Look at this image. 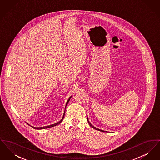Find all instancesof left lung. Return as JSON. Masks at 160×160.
Instances as JSON below:
<instances>
[{"instance_id": "8db88e82", "label": "left lung", "mask_w": 160, "mask_h": 160, "mask_svg": "<svg viewBox=\"0 0 160 160\" xmlns=\"http://www.w3.org/2000/svg\"><path fill=\"white\" fill-rule=\"evenodd\" d=\"M87 119H88V123H89V124L90 125V126L92 127L93 129H96V130H98V131H102V132H107L106 131H104V130H102V129H98V128H96V127H93L91 123H90V122L89 121V120H88V116H87Z\"/></svg>"}]
</instances>
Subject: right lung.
<instances>
[{"label":"right lung","mask_w":160,"mask_h":160,"mask_svg":"<svg viewBox=\"0 0 160 160\" xmlns=\"http://www.w3.org/2000/svg\"><path fill=\"white\" fill-rule=\"evenodd\" d=\"M71 96L69 98V99H68V101H67V103H66V106H65V108H66V107H67V104L68 103L69 101V99H71ZM65 112H64V113H63V117H62V119H61L60 121H59L58 122H57V123H54V124H52V125H48V126H46V127H32V126H31L29 124H28L29 125H30L31 127H32L33 128H34V129H46V128H51V127H54V126H56V125H58V124H59L61 122H62V121H63V118H64V115H65Z\"/></svg>","instance_id":"right-lung-1"}]
</instances>
